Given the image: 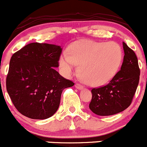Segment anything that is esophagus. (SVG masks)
I'll list each match as a JSON object with an SVG mask.
<instances>
[{"instance_id": "esophagus-1", "label": "esophagus", "mask_w": 147, "mask_h": 147, "mask_svg": "<svg viewBox=\"0 0 147 147\" xmlns=\"http://www.w3.org/2000/svg\"><path fill=\"white\" fill-rule=\"evenodd\" d=\"M75 86L77 89H78V90H81V89H83V86L79 84H76L75 85Z\"/></svg>"}]
</instances>
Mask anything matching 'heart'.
I'll return each mask as SVG.
<instances>
[{
	"label": "heart",
	"instance_id": "obj_1",
	"mask_svg": "<svg viewBox=\"0 0 147 147\" xmlns=\"http://www.w3.org/2000/svg\"><path fill=\"white\" fill-rule=\"evenodd\" d=\"M122 60L120 47L115 42L83 40L69 48V54L63 53L59 59L61 70L66 75L73 74L79 65L80 76L87 84L100 86L111 81L118 72Z\"/></svg>",
	"mask_w": 147,
	"mask_h": 147
}]
</instances>
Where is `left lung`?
I'll use <instances>...</instances> for the list:
<instances>
[{
  "mask_svg": "<svg viewBox=\"0 0 147 147\" xmlns=\"http://www.w3.org/2000/svg\"><path fill=\"white\" fill-rule=\"evenodd\" d=\"M125 52L121 69L108 84L91 90L89 108L98 115L117 114L132 101L140 81V70L134 51L123 42Z\"/></svg>",
  "mask_w": 147,
  "mask_h": 147,
  "instance_id": "obj_1",
  "label": "left lung"
}]
</instances>
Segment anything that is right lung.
Listing matches in <instances>:
<instances>
[{"mask_svg": "<svg viewBox=\"0 0 147 147\" xmlns=\"http://www.w3.org/2000/svg\"><path fill=\"white\" fill-rule=\"evenodd\" d=\"M62 49L47 43H30L13 54L6 88L13 105L23 115L45 119L58 110L63 90L74 84L55 68Z\"/></svg>", "mask_w": 147, "mask_h": 147, "instance_id": "right-lung-1", "label": "right lung"}]
</instances>
